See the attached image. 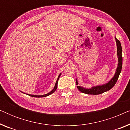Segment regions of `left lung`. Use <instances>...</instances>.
Wrapping results in <instances>:
<instances>
[{"label": "left lung", "mask_w": 130, "mask_h": 130, "mask_svg": "<svg viewBox=\"0 0 130 130\" xmlns=\"http://www.w3.org/2000/svg\"><path fill=\"white\" fill-rule=\"evenodd\" d=\"M115 41H116L117 47V56H118V66L115 71V73L113 76V77L108 82V83H105L102 85H99V86H95L92 87L91 88L86 89L83 88L80 86H77V88L82 93L88 94V95H99L104 92L108 91L111 89L113 87V86L116 83L117 80L118 79L119 76L121 72L122 66V47L121 45V42L118 40H117L116 37H115ZM76 85H77L78 83L77 80L76 79Z\"/></svg>", "instance_id": "1"}]
</instances>
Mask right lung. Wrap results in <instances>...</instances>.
I'll list each match as a JSON object with an SVG mask.
<instances>
[{
    "mask_svg": "<svg viewBox=\"0 0 130 130\" xmlns=\"http://www.w3.org/2000/svg\"><path fill=\"white\" fill-rule=\"evenodd\" d=\"M61 74L60 73L59 74V76H58V77L57 78V80L56 82V84H55V86H54V88L53 89L51 90V92H50L49 93H48L47 94H45V95H30V94H27L30 96H32V97H35V98H42V97H45V96H48L50 95H51V94H52L53 93H54V92L56 91V90L57 89V84H58V79H59V77H60V76H61ZM22 93H24V92H22Z\"/></svg>",
    "mask_w": 130,
    "mask_h": 130,
    "instance_id": "1",
    "label": "right lung"
}]
</instances>
